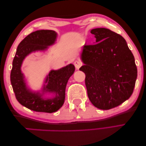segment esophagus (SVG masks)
Wrapping results in <instances>:
<instances>
[{
    "label": "esophagus",
    "instance_id": "esophagus-1",
    "mask_svg": "<svg viewBox=\"0 0 146 146\" xmlns=\"http://www.w3.org/2000/svg\"><path fill=\"white\" fill-rule=\"evenodd\" d=\"M74 64V66L76 69H79L80 68V66L82 65V63L79 61H76Z\"/></svg>",
    "mask_w": 146,
    "mask_h": 146
}]
</instances>
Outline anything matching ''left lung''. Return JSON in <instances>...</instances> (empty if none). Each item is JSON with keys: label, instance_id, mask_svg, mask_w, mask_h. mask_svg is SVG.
Segmentation results:
<instances>
[{"label": "left lung", "instance_id": "left-lung-1", "mask_svg": "<svg viewBox=\"0 0 146 146\" xmlns=\"http://www.w3.org/2000/svg\"><path fill=\"white\" fill-rule=\"evenodd\" d=\"M94 44L85 45L80 68L85 74L88 97L93 106L108 110L133 94L137 78L135 57L121 35L104 28L90 31Z\"/></svg>", "mask_w": 146, "mask_h": 146}]
</instances>
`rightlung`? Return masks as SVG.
I'll use <instances>...</instances> for the list:
<instances>
[{"label": "right lung", "instance_id": "obj_1", "mask_svg": "<svg viewBox=\"0 0 146 146\" xmlns=\"http://www.w3.org/2000/svg\"><path fill=\"white\" fill-rule=\"evenodd\" d=\"M57 33L53 30H41L27 35L17 46L14 57L10 80L17 101L26 108L36 112L52 113L63 106L65 98V89L70 76L75 71L72 64L59 70H52L45 79L42 94L32 92L26 86L21 66L25 57L32 52L44 51L55 43ZM53 93V98H43L44 93Z\"/></svg>", "mask_w": 146, "mask_h": 146}]
</instances>
